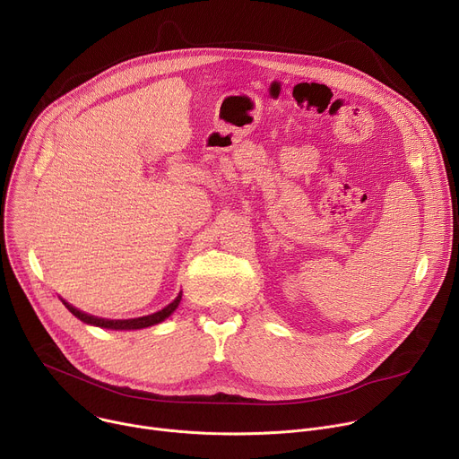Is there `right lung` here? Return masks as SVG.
<instances>
[{
	"instance_id": "add662e5",
	"label": "right lung",
	"mask_w": 459,
	"mask_h": 459,
	"mask_svg": "<svg viewBox=\"0 0 459 459\" xmlns=\"http://www.w3.org/2000/svg\"><path fill=\"white\" fill-rule=\"evenodd\" d=\"M181 295L183 293H179L178 297H176V300L172 302V304H169L166 307H162L160 311H157V313H152V315H146V316H139V318H128V320H109V318H99V316H93V315H88V313H84V311H80V309H76V307H73L69 302H65V300H62L64 302V306L76 316V318H80L82 322H86V324H91V325H97V327H106V329H143V327H150V325H155V324H159V322H162L164 318H169L176 309H178V306H179V302H181Z\"/></svg>"
}]
</instances>
